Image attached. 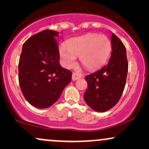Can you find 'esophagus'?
I'll return each mask as SVG.
<instances>
[{"label":"esophagus","mask_w":149,"mask_h":149,"mask_svg":"<svg viewBox=\"0 0 149 149\" xmlns=\"http://www.w3.org/2000/svg\"><path fill=\"white\" fill-rule=\"evenodd\" d=\"M82 75L79 73H76V72H73L72 74V80H76L79 78H81Z\"/></svg>","instance_id":"obj_1"}]
</instances>
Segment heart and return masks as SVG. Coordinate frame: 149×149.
<instances>
[{
    "label": "heart",
    "instance_id": "obj_1",
    "mask_svg": "<svg viewBox=\"0 0 149 149\" xmlns=\"http://www.w3.org/2000/svg\"><path fill=\"white\" fill-rule=\"evenodd\" d=\"M67 46L61 44L59 54L62 64L67 68L76 64V57L84 66L89 69H96L105 64L111 51V43L105 36L87 34L73 38L68 40Z\"/></svg>",
    "mask_w": 149,
    "mask_h": 149
}]
</instances>
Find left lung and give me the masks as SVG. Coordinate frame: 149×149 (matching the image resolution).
<instances>
[{"label":"left lung","instance_id":"1","mask_svg":"<svg viewBox=\"0 0 149 149\" xmlns=\"http://www.w3.org/2000/svg\"><path fill=\"white\" fill-rule=\"evenodd\" d=\"M111 42L112 53L107 64L85 77L88 89L84 94L86 104L95 111L104 112L118 103L125 88L128 71L126 49L113 33Z\"/></svg>","mask_w":149,"mask_h":149}]
</instances>
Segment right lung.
I'll use <instances>...</instances> for the list:
<instances>
[{
    "mask_svg": "<svg viewBox=\"0 0 149 149\" xmlns=\"http://www.w3.org/2000/svg\"><path fill=\"white\" fill-rule=\"evenodd\" d=\"M59 32L44 30L24 43L19 62V83L29 103L46 109L59 100L72 73L59 64Z\"/></svg>",
    "mask_w": 149,
    "mask_h": 149,
    "instance_id": "add662e5",
    "label": "right lung"
}]
</instances>
